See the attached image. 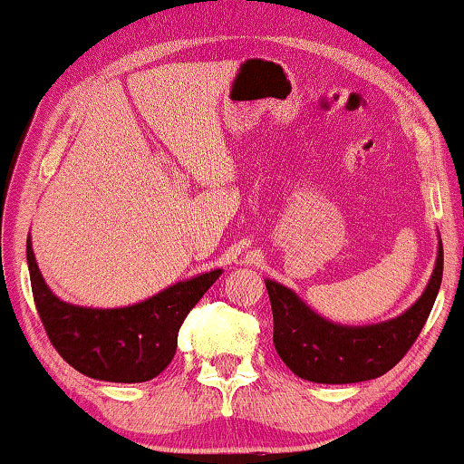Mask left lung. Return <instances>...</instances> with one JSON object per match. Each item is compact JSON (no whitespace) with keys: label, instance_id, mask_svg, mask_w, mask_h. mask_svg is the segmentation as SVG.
I'll return each instance as SVG.
<instances>
[{"label":"left lung","instance_id":"8db88e82","mask_svg":"<svg viewBox=\"0 0 464 464\" xmlns=\"http://www.w3.org/2000/svg\"><path fill=\"white\" fill-rule=\"evenodd\" d=\"M443 278L439 242L435 272L421 297L396 319L374 325H340L310 310L286 286L266 280L274 314V347L297 377L314 383H360L377 379L407 355L420 336Z\"/></svg>","mask_w":464,"mask_h":464}]
</instances>
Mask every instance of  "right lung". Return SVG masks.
Masks as SVG:
<instances>
[{"mask_svg": "<svg viewBox=\"0 0 464 464\" xmlns=\"http://www.w3.org/2000/svg\"><path fill=\"white\" fill-rule=\"evenodd\" d=\"M32 293L46 336L81 374L111 383H143L169 366L186 314L212 286L220 269L169 286L126 308H83L53 295L27 239Z\"/></svg>", "mask_w": 464, "mask_h": 464, "instance_id": "obj_1", "label": "right lung"}]
</instances>
